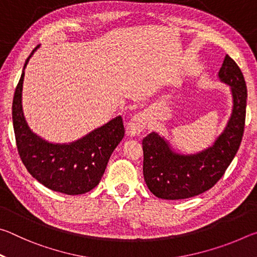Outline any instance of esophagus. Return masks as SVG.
<instances>
[{
  "label": "esophagus",
  "mask_w": 257,
  "mask_h": 257,
  "mask_svg": "<svg viewBox=\"0 0 257 257\" xmlns=\"http://www.w3.org/2000/svg\"><path fill=\"white\" fill-rule=\"evenodd\" d=\"M146 125H147L146 115L143 114V113H139V114H136L132 120L129 121L128 127H127V134L129 136H138L139 134L144 132Z\"/></svg>",
  "instance_id": "1"
}]
</instances>
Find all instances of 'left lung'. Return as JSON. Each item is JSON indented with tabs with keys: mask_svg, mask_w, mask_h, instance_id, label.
I'll return each mask as SVG.
<instances>
[{
	"mask_svg": "<svg viewBox=\"0 0 257 257\" xmlns=\"http://www.w3.org/2000/svg\"><path fill=\"white\" fill-rule=\"evenodd\" d=\"M230 86L233 107L224 132L213 146L197 154H178L156 133L143 139V173L152 194L162 199H185L212 188L231 163L240 146L246 118L247 87L237 63L227 54L219 71Z\"/></svg>",
	"mask_w": 257,
	"mask_h": 257,
	"instance_id": "left-lung-1",
	"label": "left lung"
}]
</instances>
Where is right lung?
Returning <instances> with one entry per match:
<instances>
[{
    "label": "right lung",
    "instance_id": "add662e5",
    "mask_svg": "<svg viewBox=\"0 0 257 257\" xmlns=\"http://www.w3.org/2000/svg\"><path fill=\"white\" fill-rule=\"evenodd\" d=\"M38 47L26 60L24 70ZM24 76L23 71L16 87L12 122L17 149L26 169L51 190L67 195L92 190L101 181L112 152L124 136L122 118L116 116L70 144H52L35 135L26 122L21 105Z\"/></svg>",
    "mask_w": 257,
    "mask_h": 257
}]
</instances>
